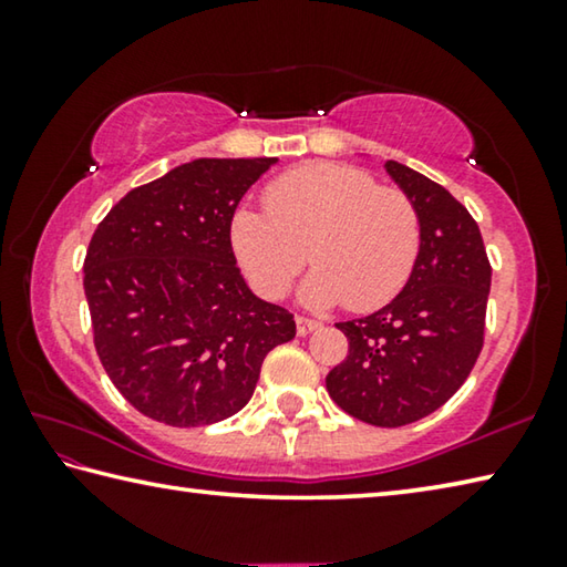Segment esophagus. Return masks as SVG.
<instances>
[{
    "label": "esophagus",
    "instance_id": "obj_1",
    "mask_svg": "<svg viewBox=\"0 0 567 567\" xmlns=\"http://www.w3.org/2000/svg\"><path fill=\"white\" fill-rule=\"evenodd\" d=\"M295 322H297V334H300V338H305V334H310V332H315V330H320V328H322V322H320V320L305 318V315H297Z\"/></svg>",
    "mask_w": 567,
    "mask_h": 567
}]
</instances>
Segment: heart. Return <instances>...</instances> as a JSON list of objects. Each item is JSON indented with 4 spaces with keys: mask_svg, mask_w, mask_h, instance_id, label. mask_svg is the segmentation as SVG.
I'll return each instance as SVG.
<instances>
[{
    "mask_svg": "<svg viewBox=\"0 0 567 567\" xmlns=\"http://www.w3.org/2000/svg\"><path fill=\"white\" fill-rule=\"evenodd\" d=\"M233 247L265 297H282L307 257L318 265L305 282L315 307L344 302L368 312L392 300L420 255V215L405 192L364 169L307 165L275 179L265 213L237 209Z\"/></svg>",
    "mask_w": 567,
    "mask_h": 567,
    "instance_id": "obj_1",
    "label": "heart"
}]
</instances>
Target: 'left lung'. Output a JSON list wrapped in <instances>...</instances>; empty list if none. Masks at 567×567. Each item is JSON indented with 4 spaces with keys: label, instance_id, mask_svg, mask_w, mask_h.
Returning a JSON list of instances; mask_svg holds the SVG:
<instances>
[{
    "label": "left lung",
    "instance_id": "1",
    "mask_svg": "<svg viewBox=\"0 0 567 567\" xmlns=\"http://www.w3.org/2000/svg\"><path fill=\"white\" fill-rule=\"evenodd\" d=\"M385 169L417 207L420 255L395 300L334 324L348 358L324 385L348 415L402 427L443 408L475 368L493 267L465 205L400 162L388 159Z\"/></svg>",
    "mask_w": 567,
    "mask_h": 567
}]
</instances>
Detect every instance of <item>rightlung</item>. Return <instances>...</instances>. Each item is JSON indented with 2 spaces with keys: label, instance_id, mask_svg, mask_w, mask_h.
<instances>
[{
  "label": "right lung",
  "instance_id": "obj_1",
  "mask_svg": "<svg viewBox=\"0 0 567 567\" xmlns=\"http://www.w3.org/2000/svg\"><path fill=\"white\" fill-rule=\"evenodd\" d=\"M275 162H187L127 192L94 229V350L142 415L172 427L235 415L267 352L295 338L292 312L249 292L229 239L239 199Z\"/></svg>",
  "mask_w": 567,
  "mask_h": 567
}]
</instances>
